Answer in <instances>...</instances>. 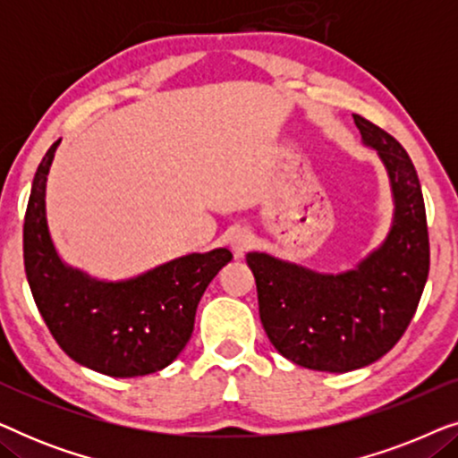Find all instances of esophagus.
I'll return each instance as SVG.
<instances>
[{
    "label": "esophagus",
    "instance_id": "esophagus-1",
    "mask_svg": "<svg viewBox=\"0 0 458 458\" xmlns=\"http://www.w3.org/2000/svg\"><path fill=\"white\" fill-rule=\"evenodd\" d=\"M229 242H231V250H233L235 256H243L250 248H252V235H250L246 229L233 231V235H231Z\"/></svg>",
    "mask_w": 458,
    "mask_h": 458
}]
</instances>
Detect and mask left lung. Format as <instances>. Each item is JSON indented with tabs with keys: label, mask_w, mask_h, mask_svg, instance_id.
Returning <instances> with one entry per match:
<instances>
[{
	"label": "left lung",
	"mask_w": 458,
	"mask_h": 458,
	"mask_svg": "<svg viewBox=\"0 0 458 458\" xmlns=\"http://www.w3.org/2000/svg\"><path fill=\"white\" fill-rule=\"evenodd\" d=\"M362 143L384 162L394 196L390 233L350 271L331 275L250 252L260 321L279 354L312 371L346 373L396 346L429 273V235L417 171L390 133L354 114Z\"/></svg>",
	"instance_id": "8db88e82"
}]
</instances>
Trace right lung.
Instances as JSON below:
<instances>
[{
    "label": "right lung",
    "instance_id": "1",
    "mask_svg": "<svg viewBox=\"0 0 458 458\" xmlns=\"http://www.w3.org/2000/svg\"><path fill=\"white\" fill-rule=\"evenodd\" d=\"M60 140L37 168L24 215V271L58 346L79 365L110 377L156 373L190 342L199 298L233 259L227 248L187 254L124 281H99L55 252L46 216V183Z\"/></svg>",
    "mask_w": 458,
    "mask_h": 458
}]
</instances>
